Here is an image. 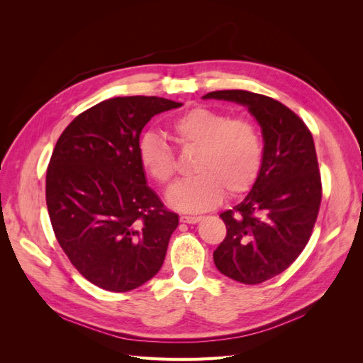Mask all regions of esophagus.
Returning a JSON list of instances; mask_svg holds the SVG:
<instances>
[{"mask_svg": "<svg viewBox=\"0 0 363 363\" xmlns=\"http://www.w3.org/2000/svg\"><path fill=\"white\" fill-rule=\"evenodd\" d=\"M201 219H203V216H192V215L180 216V221L186 223V224H196V223H200Z\"/></svg>", "mask_w": 363, "mask_h": 363, "instance_id": "obj_1", "label": "esophagus"}]
</instances>
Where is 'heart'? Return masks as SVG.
<instances>
[{"label": "heart", "instance_id": "1", "mask_svg": "<svg viewBox=\"0 0 363 363\" xmlns=\"http://www.w3.org/2000/svg\"><path fill=\"white\" fill-rule=\"evenodd\" d=\"M174 139L182 147L196 148L194 177L177 183L168 192V203L184 212H204L219 203L224 191L236 196L256 182L263 140L259 128L247 119H230L227 113L194 107L171 121ZM142 169L164 184L175 172L172 151L156 131H147L138 142Z\"/></svg>", "mask_w": 363, "mask_h": 363}]
</instances>
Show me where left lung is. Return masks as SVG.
I'll list each match as a JSON object with an SVG mask.
<instances>
[{"label":"left lung","instance_id":"8db88e82","mask_svg":"<svg viewBox=\"0 0 363 363\" xmlns=\"http://www.w3.org/2000/svg\"><path fill=\"white\" fill-rule=\"evenodd\" d=\"M203 98L245 106L262 128L259 175L245 199L219 215L227 236L213 251L219 272L259 284L289 268L311 239L323 196L313 138L291 108L269 96L216 91Z\"/></svg>","mask_w":363,"mask_h":363}]
</instances>
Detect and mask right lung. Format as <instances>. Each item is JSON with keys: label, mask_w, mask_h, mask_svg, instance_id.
<instances>
[{"label": "right lung", "mask_w": 363, "mask_h": 363, "mask_svg": "<svg viewBox=\"0 0 363 363\" xmlns=\"http://www.w3.org/2000/svg\"><path fill=\"white\" fill-rule=\"evenodd\" d=\"M159 96H116L80 113L60 135L47 169V207L65 255L95 286L127 292L163 265L179 215L147 184L142 128L182 107Z\"/></svg>", "instance_id": "add662e5"}]
</instances>
